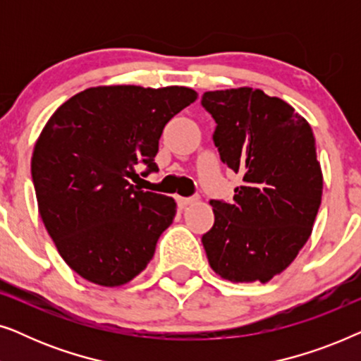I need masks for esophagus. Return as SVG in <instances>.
Instances as JSON below:
<instances>
[{
	"label": "esophagus",
	"instance_id": "34e87169",
	"mask_svg": "<svg viewBox=\"0 0 361 361\" xmlns=\"http://www.w3.org/2000/svg\"><path fill=\"white\" fill-rule=\"evenodd\" d=\"M197 200V197H177V205L180 207V209H184V207L194 204Z\"/></svg>",
	"mask_w": 361,
	"mask_h": 361
}]
</instances>
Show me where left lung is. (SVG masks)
Here are the masks:
<instances>
[{"label": "left lung", "mask_w": 361, "mask_h": 361, "mask_svg": "<svg viewBox=\"0 0 361 361\" xmlns=\"http://www.w3.org/2000/svg\"><path fill=\"white\" fill-rule=\"evenodd\" d=\"M200 103L216 123L221 162L243 177L233 200H210L207 258L224 279L268 283L309 240L322 200L312 128L281 98L248 87L205 92Z\"/></svg>", "instance_id": "obj_1"}]
</instances>
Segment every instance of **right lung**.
<instances>
[{"mask_svg": "<svg viewBox=\"0 0 361 361\" xmlns=\"http://www.w3.org/2000/svg\"><path fill=\"white\" fill-rule=\"evenodd\" d=\"M187 87L87 88L44 126L31 176L39 214L63 261L83 279L121 286L146 268L176 202L130 179L157 172L154 157L171 118L195 102Z\"/></svg>", "mask_w": 361, "mask_h": 361, "instance_id": "obj_1", "label": "right lung"}]
</instances>
